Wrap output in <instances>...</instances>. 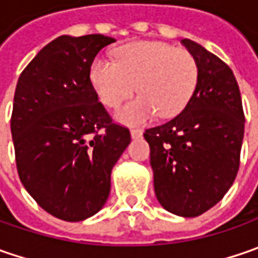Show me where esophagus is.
<instances>
[{"mask_svg": "<svg viewBox=\"0 0 258 258\" xmlns=\"http://www.w3.org/2000/svg\"><path fill=\"white\" fill-rule=\"evenodd\" d=\"M142 135H144V132H142L141 129H131V136H132V139H139V138H142Z\"/></svg>", "mask_w": 258, "mask_h": 258, "instance_id": "esophagus-1", "label": "esophagus"}]
</instances>
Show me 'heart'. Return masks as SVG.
Here are the masks:
<instances>
[{
	"label": "heart",
	"mask_w": 258,
	"mask_h": 258,
	"mask_svg": "<svg viewBox=\"0 0 258 258\" xmlns=\"http://www.w3.org/2000/svg\"><path fill=\"white\" fill-rule=\"evenodd\" d=\"M114 58H94L89 76L107 106H116L135 89L139 92L117 107V120L141 124L156 113L172 117L191 100L198 83V66L191 53L165 43L138 41L119 47Z\"/></svg>",
	"instance_id": "1"
}]
</instances>
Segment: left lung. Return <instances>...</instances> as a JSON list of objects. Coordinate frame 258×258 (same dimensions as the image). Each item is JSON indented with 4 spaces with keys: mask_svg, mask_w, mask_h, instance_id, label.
I'll return each instance as SVG.
<instances>
[{
    "mask_svg": "<svg viewBox=\"0 0 258 258\" xmlns=\"http://www.w3.org/2000/svg\"><path fill=\"white\" fill-rule=\"evenodd\" d=\"M198 66L191 100L172 120L145 131L155 195L166 211L198 217L233 185L244 138L241 94L233 70L192 40H181Z\"/></svg>",
    "mask_w": 258,
    "mask_h": 258,
    "instance_id": "obj_1",
    "label": "left lung"
}]
</instances>
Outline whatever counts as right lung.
<instances>
[{
	"instance_id": "add662e5",
	"label": "right lung",
	"mask_w": 258,
	"mask_h": 258,
	"mask_svg": "<svg viewBox=\"0 0 258 258\" xmlns=\"http://www.w3.org/2000/svg\"><path fill=\"white\" fill-rule=\"evenodd\" d=\"M116 40L60 35L23 70L15 87L11 135L20 179L43 210L76 223L99 213L110 173L131 144L90 82L97 53Z\"/></svg>"
}]
</instances>
